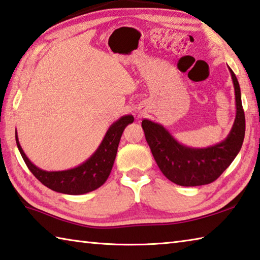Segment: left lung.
I'll use <instances>...</instances> for the list:
<instances>
[{"mask_svg": "<svg viewBox=\"0 0 260 260\" xmlns=\"http://www.w3.org/2000/svg\"><path fill=\"white\" fill-rule=\"evenodd\" d=\"M235 90L236 116L231 133L221 143L206 148H192L180 144L169 131L149 120L142 122L145 138L158 168L168 179L180 186H201L215 181L238 155L245 134V117L241 90L230 68Z\"/></svg>", "mask_w": 260, "mask_h": 260, "instance_id": "left-lung-1", "label": "left lung"}]
</instances>
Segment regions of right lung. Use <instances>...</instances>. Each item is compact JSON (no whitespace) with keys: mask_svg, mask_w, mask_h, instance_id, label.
<instances>
[{"mask_svg":"<svg viewBox=\"0 0 260 260\" xmlns=\"http://www.w3.org/2000/svg\"><path fill=\"white\" fill-rule=\"evenodd\" d=\"M134 122L133 115H124L109 126L106 135L92 155L79 167L63 171H45L31 163L18 140L16 131V142L22 158L31 174L41 183L54 192L80 195L85 194L100 187L107 180L115 161L118 143L125 126Z\"/></svg>","mask_w":260,"mask_h":260,"instance_id":"obj_1","label":"right lung"}]
</instances>
